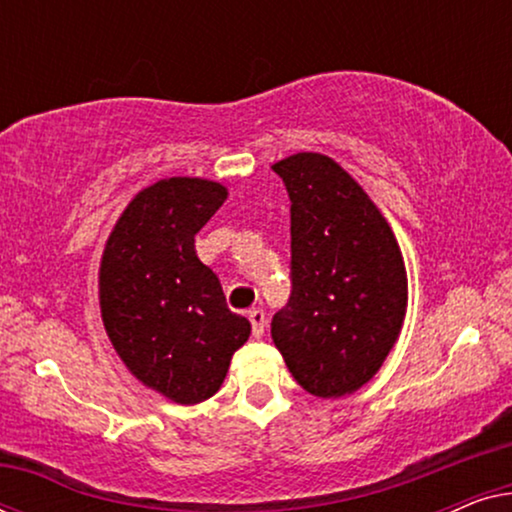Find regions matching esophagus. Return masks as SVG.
I'll return each mask as SVG.
<instances>
[{"mask_svg":"<svg viewBox=\"0 0 512 512\" xmlns=\"http://www.w3.org/2000/svg\"><path fill=\"white\" fill-rule=\"evenodd\" d=\"M249 321H251V335H254V338H261L265 328H268V317H265L261 307H254V310L249 312Z\"/></svg>","mask_w":512,"mask_h":512,"instance_id":"34e87169","label":"esophagus"}]
</instances>
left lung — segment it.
<instances>
[{"instance_id":"left-lung-1","label":"left lung","mask_w":512,"mask_h":512,"mask_svg":"<svg viewBox=\"0 0 512 512\" xmlns=\"http://www.w3.org/2000/svg\"><path fill=\"white\" fill-rule=\"evenodd\" d=\"M272 170L291 200V298L272 317V340L310 394H352L401 333L408 307L401 249L380 209L335 160L296 153Z\"/></svg>"}]
</instances>
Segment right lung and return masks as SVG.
<instances>
[{
  "label": "right lung",
  "mask_w": 512,
  "mask_h": 512,
  "mask_svg": "<svg viewBox=\"0 0 512 512\" xmlns=\"http://www.w3.org/2000/svg\"><path fill=\"white\" fill-rule=\"evenodd\" d=\"M226 195L216 181L191 177L144 188L111 230L100 265L111 345L137 380L181 405L219 391L251 331L195 254V235Z\"/></svg>",
  "instance_id": "1"
}]
</instances>
